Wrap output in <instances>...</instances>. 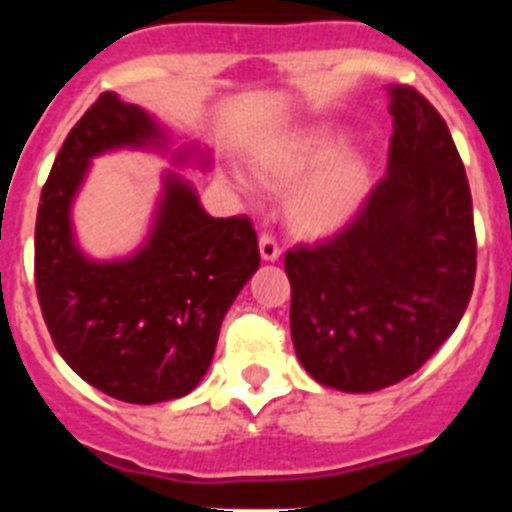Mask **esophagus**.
<instances>
[{
    "label": "esophagus",
    "instance_id": "1",
    "mask_svg": "<svg viewBox=\"0 0 512 512\" xmlns=\"http://www.w3.org/2000/svg\"><path fill=\"white\" fill-rule=\"evenodd\" d=\"M259 251H261V259L264 261H277L279 256H282V246H279V241L274 238V233H269V230H264V233H261Z\"/></svg>",
    "mask_w": 512,
    "mask_h": 512
}]
</instances>
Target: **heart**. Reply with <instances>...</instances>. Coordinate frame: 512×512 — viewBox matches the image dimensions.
Masks as SVG:
<instances>
[{
    "instance_id": "1",
    "label": "heart",
    "mask_w": 512,
    "mask_h": 512,
    "mask_svg": "<svg viewBox=\"0 0 512 512\" xmlns=\"http://www.w3.org/2000/svg\"><path fill=\"white\" fill-rule=\"evenodd\" d=\"M341 143V135L312 128L284 138L261 153L259 174L271 184H292L307 171L323 164ZM238 182L246 184L238 176ZM369 187L366 161L354 151L338 153L302 184L292 197V220L305 233H333L346 225L361 207Z\"/></svg>"
}]
</instances>
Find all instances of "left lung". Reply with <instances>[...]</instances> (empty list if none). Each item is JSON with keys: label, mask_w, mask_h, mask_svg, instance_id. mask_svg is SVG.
I'll list each match as a JSON object with an SVG mask.
<instances>
[{"label": "left lung", "mask_w": 512, "mask_h": 512, "mask_svg": "<svg viewBox=\"0 0 512 512\" xmlns=\"http://www.w3.org/2000/svg\"><path fill=\"white\" fill-rule=\"evenodd\" d=\"M390 169L333 238L284 256L289 328L312 379L374 392L418 372L467 310L472 192L449 128L418 89H390Z\"/></svg>", "instance_id": "left-lung-1"}]
</instances>
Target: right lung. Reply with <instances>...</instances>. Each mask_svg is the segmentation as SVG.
<instances>
[{"instance_id":"obj_1","label":"right lung","mask_w":512,"mask_h":512,"mask_svg":"<svg viewBox=\"0 0 512 512\" xmlns=\"http://www.w3.org/2000/svg\"><path fill=\"white\" fill-rule=\"evenodd\" d=\"M164 143L138 104L99 94L63 140L35 220V289L58 354L84 382L133 405L176 400L200 384L225 312L261 261L251 220L207 215L176 174L166 176L146 246L130 259L92 261L76 248L71 202L89 161Z\"/></svg>"}]
</instances>
